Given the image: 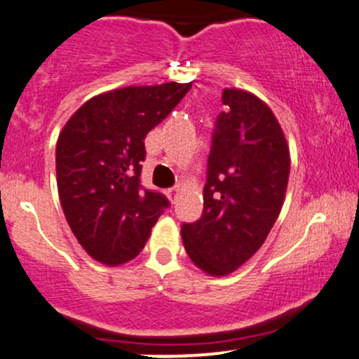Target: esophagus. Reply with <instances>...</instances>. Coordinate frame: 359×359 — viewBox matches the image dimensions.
<instances>
[{
  "instance_id": "1",
  "label": "esophagus",
  "mask_w": 359,
  "mask_h": 359,
  "mask_svg": "<svg viewBox=\"0 0 359 359\" xmlns=\"http://www.w3.org/2000/svg\"><path fill=\"white\" fill-rule=\"evenodd\" d=\"M168 194H170V198L173 196V198H175V194L177 192H180V186H175V187H172V189H168Z\"/></svg>"
}]
</instances>
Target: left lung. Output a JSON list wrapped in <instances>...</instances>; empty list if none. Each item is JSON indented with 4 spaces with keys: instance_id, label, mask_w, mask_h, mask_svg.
Returning a JSON list of instances; mask_svg holds the SVG:
<instances>
[{
    "instance_id": "obj_1",
    "label": "left lung",
    "mask_w": 359,
    "mask_h": 359,
    "mask_svg": "<svg viewBox=\"0 0 359 359\" xmlns=\"http://www.w3.org/2000/svg\"><path fill=\"white\" fill-rule=\"evenodd\" d=\"M208 160L203 216L180 228L191 261L210 276H226L266 242L281 212L290 148L266 102L240 88L223 92Z\"/></svg>"
}]
</instances>
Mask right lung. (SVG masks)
<instances>
[{
    "label": "right lung",
    "instance_id": "obj_1",
    "mask_svg": "<svg viewBox=\"0 0 359 359\" xmlns=\"http://www.w3.org/2000/svg\"><path fill=\"white\" fill-rule=\"evenodd\" d=\"M192 83L124 86L86 100L56 144L59 201L86 254L121 266L147 245L168 208L158 192L141 189L144 137L182 100Z\"/></svg>",
    "mask_w": 359,
    "mask_h": 359
}]
</instances>
